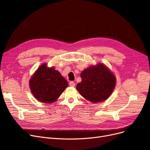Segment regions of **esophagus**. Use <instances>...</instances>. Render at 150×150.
Masks as SVG:
<instances>
[{"label": "esophagus", "instance_id": "obj_1", "mask_svg": "<svg viewBox=\"0 0 150 150\" xmlns=\"http://www.w3.org/2000/svg\"><path fill=\"white\" fill-rule=\"evenodd\" d=\"M69 86H71V87H74V86H75L74 82L73 81H71V82H69Z\"/></svg>", "mask_w": 150, "mask_h": 150}]
</instances>
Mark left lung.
<instances>
[{
    "mask_svg": "<svg viewBox=\"0 0 150 150\" xmlns=\"http://www.w3.org/2000/svg\"><path fill=\"white\" fill-rule=\"evenodd\" d=\"M82 81L76 86L80 94L93 103L104 101L111 95L116 78L106 66L99 63L82 71Z\"/></svg>",
    "mask_w": 150,
    "mask_h": 150,
    "instance_id": "left-lung-1",
    "label": "left lung"
}]
</instances>
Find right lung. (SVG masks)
Segmentation results:
<instances>
[{
	"instance_id": "add662e5",
	"label": "right lung",
	"mask_w": 150,
	"mask_h": 150,
	"mask_svg": "<svg viewBox=\"0 0 150 150\" xmlns=\"http://www.w3.org/2000/svg\"><path fill=\"white\" fill-rule=\"evenodd\" d=\"M29 85L36 99L41 102L50 104L58 99L68 83L54 67L48 68L45 63L35 72L30 79Z\"/></svg>"
}]
</instances>
